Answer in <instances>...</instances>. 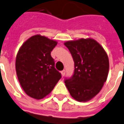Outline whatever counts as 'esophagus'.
<instances>
[{"label": "esophagus", "instance_id": "obj_1", "mask_svg": "<svg viewBox=\"0 0 124 124\" xmlns=\"http://www.w3.org/2000/svg\"><path fill=\"white\" fill-rule=\"evenodd\" d=\"M61 73H62V77L64 76V75H65V74H66V70H62V71H61Z\"/></svg>", "mask_w": 124, "mask_h": 124}]
</instances>
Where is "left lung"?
Returning <instances> with one entry per match:
<instances>
[{
  "instance_id": "1",
  "label": "left lung",
  "mask_w": 124,
  "mask_h": 124,
  "mask_svg": "<svg viewBox=\"0 0 124 124\" xmlns=\"http://www.w3.org/2000/svg\"><path fill=\"white\" fill-rule=\"evenodd\" d=\"M64 45L75 63L73 75L64 79L66 86L76 101H90L99 93L107 81L109 69L107 54L92 39L67 41Z\"/></svg>"
}]
</instances>
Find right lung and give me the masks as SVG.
<instances>
[{"mask_svg": "<svg viewBox=\"0 0 124 124\" xmlns=\"http://www.w3.org/2000/svg\"><path fill=\"white\" fill-rule=\"evenodd\" d=\"M56 45L54 40L35 35L22 45L17 54V78L23 91L30 97L38 100L45 97L62 77L51 55Z\"/></svg>", "mask_w": 124, "mask_h": 124, "instance_id": "right-lung-1", "label": "right lung"}]
</instances>
